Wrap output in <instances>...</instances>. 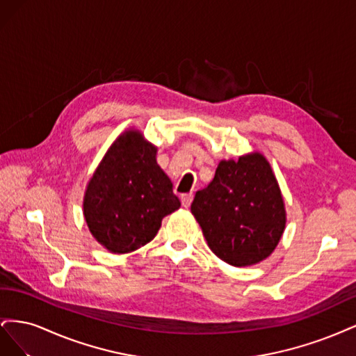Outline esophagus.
Masks as SVG:
<instances>
[{"mask_svg":"<svg viewBox=\"0 0 356 356\" xmlns=\"http://www.w3.org/2000/svg\"><path fill=\"white\" fill-rule=\"evenodd\" d=\"M191 202H193V193H188V195L181 196V203H182V207H184V208H188Z\"/></svg>","mask_w":356,"mask_h":356,"instance_id":"obj_1","label":"esophagus"}]
</instances>
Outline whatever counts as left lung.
<instances>
[{
	"label": "left lung",
	"mask_w": 356,
	"mask_h": 356,
	"mask_svg": "<svg viewBox=\"0 0 356 356\" xmlns=\"http://www.w3.org/2000/svg\"><path fill=\"white\" fill-rule=\"evenodd\" d=\"M191 213L211 251L230 266L260 263L281 241L286 211L272 166L261 153L221 160Z\"/></svg>",
	"instance_id": "left-lung-1"
}]
</instances>
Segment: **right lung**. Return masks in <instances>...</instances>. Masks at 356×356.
Here are the masks:
<instances>
[{"label":"right lung","instance_id":"add662e5","mask_svg":"<svg viewBox=\"0 0 356 356\" xmlns=\"http://www.w3.org/2000/svg\"><path fill=\"white\" fill-rule=\"evenodd\" d=\"M156 156L157 147L129 129L111 144L88 182L84 220L110 252L127 254L152 242L161 220L181 207Z\"/></svg>","mask_w":356,"mask_h":356}]
</instances>
